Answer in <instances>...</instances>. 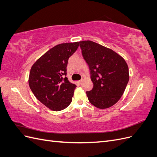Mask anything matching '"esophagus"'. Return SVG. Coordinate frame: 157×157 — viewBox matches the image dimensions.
Returning <instances> with one entry per match:
<instances>
[{
  "label": "esophagus",
  "instance_id": "obj_1",
  "mask_svg": "<svg viewBox=\"0 0 157 157\" xmlns=\"http://www.w3.org/2000/svg\"><path fill=\"white\" fill-rule=\"evenodd\" d=\"M82 79H81V80H78V82L80 84H81V83H82Z\"/></svg>",
  "mask_w": 157,
  "mask_h": 157
}]
</instances>
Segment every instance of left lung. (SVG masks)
<instances>
[{"instance_id": "8db88e82", "label": "left lung", "mask_w": 157, "mask_h": 157, "mask_svg": "<svg viewBox=\"0 0 157 157\" xmlns=\"http://www.w3.org/2000/svg\"><path fill=\"white\" fill-rule=\"evenodd\" d=\"M79 44L94 84L92 90L86 92L89 101L99 109L113 106L121 99L129 80L126 61L113 50L93 41Z\"/></svg>"}]
</instances>
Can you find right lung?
I'll return each instance as SVG.
<instances>
[{
	"mask_svg": "<svg viewBox=\"0 0 157 157\" xmlns=\"http://www.w3.org/2000/svg\"><path fill=\"white\" fill-rule=\"evenodd\" d=\"M78 42L55 46L33 65L29 85L38 100L54 111L67 108L72 101L77 86L65 77L69 57L78 47Z\"/></svg>",
	"mask_w": 157,
	"mask_h": 157,
	"instance_id": "obj_1",
	"label": "right lung"
}]
</instances>
